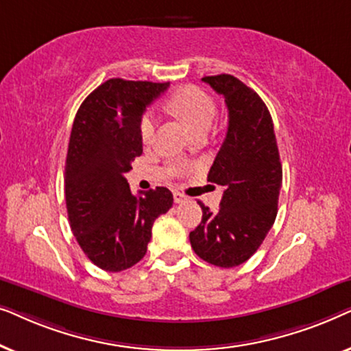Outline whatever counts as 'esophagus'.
Here are the masks:
<instances>
[{"mask_svg":"<svg viewBox=\"0 0 351 351\" xmlns=\"http://www.w3.org/2000/svg\"><path fill=\"white\" fill-rule=\"evenodd\" d=\"M174 201L176 203H184V201H186V196L180 191H174Z\"/></svg>","mask_w":351,"mask_h":351,"instance_id":"esophagus-1","label":"esophagus"}]
</instances>
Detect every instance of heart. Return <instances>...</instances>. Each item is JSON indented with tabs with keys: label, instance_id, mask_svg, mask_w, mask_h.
I'll list each match as a JSON object with an SVG mask.
<instances>
[{
	"label": "heart",
	"instance_id": "b5f03b06",
	"mask_svg": "<svg viewBox=\"0 0 351 351\" xmlns=\"http://www.w3.org/2000/svg\"><path fill=\"white\" fill-rule=\"evenodd\" d=\"M166 105L169 112L182 119L196 136L208 131L215 114H217V105H215L214 99L206 90L196 88V86H184V88L177 89L167 99ZM156 123V114L153 112H147L142 117L141 138L143 143H150L153 141Z\"/></svg>",
	"mask_w": 351,
	"mask_h": 351
}]
</instances>
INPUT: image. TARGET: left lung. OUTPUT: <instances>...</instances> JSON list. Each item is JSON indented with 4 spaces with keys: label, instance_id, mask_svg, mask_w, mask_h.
I'll list each match as a JSON object with an SVG mask.
<instances>
[{
    "label": "left lung",
    "instance_id": "8db88e82",
    "mask_svg": "<svg viewBox=\"0 0 351 351\" xmlns=\"http://www.w3.org/2000/svg\"><path fill=\"white\" fill-rule=\"evenodd\" d=\"M203 81L228 108L227 136L208 174L225 190L217 213L198 201L203 219L190 243L203 261L232 268L257 251L275 223L282 167L270 112L258 94L232 75Z\"/></svg>",
    "mask_w": 351,
    "mask_h": 351
}]
</instances>
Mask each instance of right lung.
Here are the masks:
<instances>
[{
  "instance_id": "add662e5",
  "label": "right lung",
  "mask_w": 351,
  "mask_h": 351,
  "mask_svg": "<svg viewBox=\"0 0 351 351\" xmlns=\"http://www.w3.org/2000/svg\"><path fill=\"white\" fill-rule=\"evenodd\" d=\"M169 83L112 78L76 113L65 162L71 232L94 265L123 271L142 261L153 222L172 206L166 186L132 195L124 172L142 155L141 119Z\"/></svg>"
}]
</instances>
